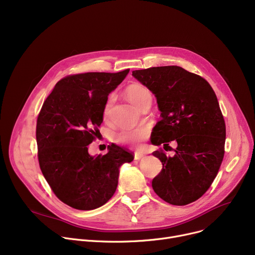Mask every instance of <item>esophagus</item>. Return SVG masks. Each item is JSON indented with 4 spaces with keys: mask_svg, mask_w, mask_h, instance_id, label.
<instances>
[{
    "mask_svg": "<svg viewBox=\"0 0 255 255\" xmlns=\"http://www.w3.org/2000/svg\"><path fill=\"white\" fill-rule=\"evenodd\" d=\"M144 157H145V154H143V153H134V159L136 160H140Z\"/></svg>",
    "mask_w": 255,
    "mask_h": 255,
    "instance_id": "34e87169",
    "label": "esophagus"
}]
</instances>
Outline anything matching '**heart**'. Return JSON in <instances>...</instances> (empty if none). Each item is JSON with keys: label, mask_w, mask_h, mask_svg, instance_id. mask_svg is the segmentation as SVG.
Here are the masks:
<instances>
[{"label": "heart", "mask_w": 255, "mask_h": 255, "mask_svg": "<svg viewBox=\"0 0 255 255\" xmlns=\"http://www.w3.org/2000/svg\"><path fill=\"white\" fill-rule=\"evenodd\" d=\"M128 99L136 106L137 108H140L142 105L148 100L151 99V94L148 89L141 85V84H131L129 85L126 91ZM113 102V97H110L107 101L106 105H105L104 109V115L105 117L108 116L110 107ZM150 130L147 127H138L136 128L131 129H124L116 133L115 141L122 145H128V146H134L140 147L141 143L145 141L148 137Z\"/></svg>", "instance_id": "obj_1"}]
</instances>
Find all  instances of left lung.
Here are the masks:
<instances>
[{"label":"left lung","mask_w":255,"mask_h":255,"mask_svg":"<svg viewBox=\"0 0 255 255\" xmlns=\"http://www.w3.org/2000/svg\"><path fill=\"white\" fill-rule=\"evenodd\" d=\"M156 98L161 119L153 128V145L176 141L173 156L152 154L162 163L153 178L157 196L175 206L200 199L211 186L224 155L226 124L211 85L178 66L132 71Z\"/></svg>","instance_id":"1"}]
</instances>
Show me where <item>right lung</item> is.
<instances>
[{
  "mask_svg": "<svg viewBox=\"0 0 255 255\" xmlns=\"http://www.w3.org/2000/svg\"><path fill=\"white\" fill-rule=\"evenodd\" d=\"M129 70L84 73L59 80L37 119L40 169L55 196L77 210H94L114 194L119 170L133 155L112 144L105 155H91L88 145L103 123L111 92Z\"/></svg>",
  "mask_w": 255,
  "mask_h": 255,
  "instance_id": "right-lung-1",
  "label": "right lung"
}]
</instances>
